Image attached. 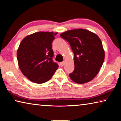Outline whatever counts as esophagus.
Instances as JSON below:
<instances>
[{"label": "esophagus", "mask_w": 121, "mask_h": 121, "mask_svg": "<svg viewBox=\"0 0 121 121\" xmlns=\"http://www.w3.org/2000/svg\"><path fill=\"white\" fill-rule=\"evenodd\" d=\"M64 65H65V62H61L60 63V65L61 67H63Z\"/></svg>", "instance_id": "34e87169"}]
</instances>
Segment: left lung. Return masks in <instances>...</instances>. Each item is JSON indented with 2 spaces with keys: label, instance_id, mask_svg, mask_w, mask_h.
Listing matches in <instances>:
<instances>
[{
  "label": "left lung",
  "instance_id": "8db88e82",
  "mask_svg": "<svg viewBox=\"0 0 121 121\" xmlns=\"http://www.w3.org/2000/svg\"><path fill=\"white\" fill-rule=\"evenodd\" d=\"M68 42L74 54L75 69L69 77L78 84L91 81L98 74L105 59L101 40L89 30L78 29L61 34Z\"/></svg>",
  "mask_w": 121,
  "mask_h": 121
}]
</instances>
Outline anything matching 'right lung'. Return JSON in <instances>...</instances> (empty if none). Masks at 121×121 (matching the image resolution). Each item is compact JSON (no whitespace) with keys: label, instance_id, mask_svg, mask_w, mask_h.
Wrapping results in <instances>:
<instances>
[{"label":"right lung","instance_id":"add662e5","mask_svg":"<svg viewBox=\"0 0 121 121\" xmlns=\"http://www.w3.org/2000/svg\"><path fill=\"white\" fill-rule=\"evenodd\" d=\"M58 34L38 32L26 37L17 51L22 73L32 82L42 84L52 78L59 65L54 62L52 43Z\"/></svg>","mask_w":121,"mask_h":121}]
</instances>
